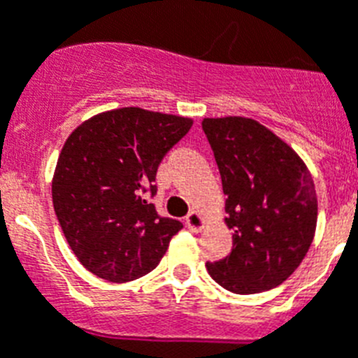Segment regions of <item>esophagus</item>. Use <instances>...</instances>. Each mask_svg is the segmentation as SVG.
Segmentation results:
<instances>
[{"instance_id": "esophagus-1", "label": "esophagus", "mask_w": 358, "mask_h": 358, "mask_svg": "<svg viewBox=\"0 0 358 358\" xmlns=\"http://www.w3.org/2000/svg\"><path fill=\"white\" fill-rule=\"evenodd\" d=\"M186 227L192 230V232H199L203 227H205V217L199 214V212H190L186 215Z\"/></svg>"}]
</instances>
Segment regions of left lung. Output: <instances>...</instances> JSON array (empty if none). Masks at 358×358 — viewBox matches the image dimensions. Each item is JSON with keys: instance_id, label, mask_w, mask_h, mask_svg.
Instances as JSON below:
<instances>
[{"instance_id": "obj_1", "label": "left lung", "mask_w": 358, "mask_h": 358, "mask_svg": "<svg viewBox=\"0 0 358 358\" xmlns=\"http://www.w3.org/2000/svg\"><path fill=\"white\" fill-rule=\"evenodd\" d=\"M227 196L232 250L206 264L236 294L268 291L306 258L317 229L313 177L298 153L271 129L245 117L203 119Z\"/></svg>"}]
</instances>
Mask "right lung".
Listing matches in <instances>:
<instances>
[{
    "instance_id": "add662e5",
    "label": "right lung",
    "mask_w": 358,
    "mask_h": 358,
    "mask_svg": "<svg viewBox=\"0 0 358 358\" xmlns=\"http://www.w3.org/2000/svg\"><path fill=\"white\" fill-rule=\"evenodd\" d=\"M194 120L141 108L94 115L67 137L52 177V205L80 264L124 283L152 273L182 223L150 197L162 157Z\"/></svg>"
}]
</instances>
